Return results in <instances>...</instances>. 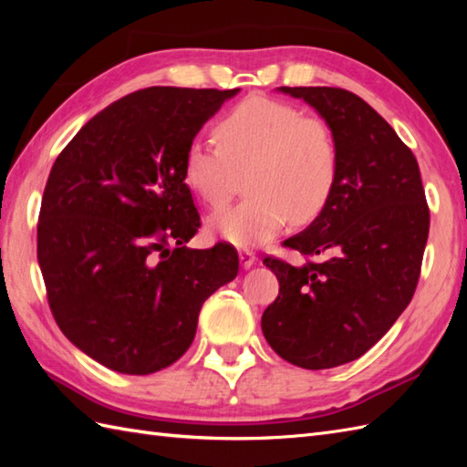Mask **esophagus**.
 I'll list each match as a JSON object with an SVG mask.
<instances>
[{"label": "esophagus", "instance_id": "1", "mask_svg": "<svg viewBox=\"0 0 467 467\" xmlns=\"http://www.w3.org/2000/svg\"><path fill=\"white\" fill-rule=\"evenodd\" d=\"M239 259H241L243 269H251V266L256 263V256H254V253H251V251H241Z\"/></svg>", "mask_w": 467, "mask_h": 467}]
</instances>
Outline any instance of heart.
Masks as SVG:
<instances>
[{
	"label": "heart",
	"instance_id": "obj_1",
	"mask_svg": "<svg viewBox=\"0 0 467 467\" xmlns=\"http://www.w3.org/2000/svg\"><path fill=\"white\" fill-rule=\"evenodd\" d=\"M221 146L194 138L184 154V181L211 208L224 206L246 174L241 204L208 218L211 233L239 249H253L283 231L293 214L309 221L329 201L339 174L331 128L299 108L253 96L216 126Z\"/></svg>",
	"mask_w": 467,
	"mask_h": 467
}]
</instances>
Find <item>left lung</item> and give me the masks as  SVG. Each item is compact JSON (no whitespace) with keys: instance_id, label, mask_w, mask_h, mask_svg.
Segmentation results:
<instances>
[{"instance_id":"left-lung-1","label":"left lung","mask_w":467,"mask_h":467,"mask_svg":"<svg viewBox=\"0 0 467 467\" xmlns=\"http://www.w3.org/2000/svg\"><path fill=\"white\" fill-rule=\"evenodd\" d=\"M313 106L339 148L329 201L283 244L321 263L266 256L279 296L261 327L276 355L303 369H329L369 351L418 286L430 208L413 152L373 108L343 88H279Z\"/></svg>"}]
</instances>
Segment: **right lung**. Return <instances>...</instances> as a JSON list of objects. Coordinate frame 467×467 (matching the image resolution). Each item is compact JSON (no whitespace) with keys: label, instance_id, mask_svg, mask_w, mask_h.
Masks as SVG:
<instances>
[{"label":"right lung","instance_id":"1","mask_svg":"<svg viewBox=\"0 0 467 467\" xmlns=\"http://www.w3.org/2000/svg\"><path fill=\"white\" fill-rule=\"evenodd\" d=\"M234 90L152 86L82 126L56 158L37 223V263L59 329L118 373L148 375L191 347L202 303L239 273L201 226L184 154Z\"/></svg>","mask_w":467,"mask_h":467}]
</instances>
